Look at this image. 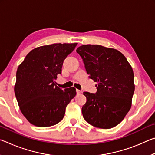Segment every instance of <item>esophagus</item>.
<instances>
[{
	"label": "esophagus",
	"instance_id": "obj_1",
	"mask_svg": "<svg viewBox=\"0 0 155 155\" xmlns=\"http://www.w3.org/2000/svg\"><path fill=\"white\" fill-rule=\"evenodd\" d=\"M77 94H81V93H82V91L79 90H77Z\"/></svg>",
	"mask_w": 155,
	"mask_h": 155
}]
</instances>
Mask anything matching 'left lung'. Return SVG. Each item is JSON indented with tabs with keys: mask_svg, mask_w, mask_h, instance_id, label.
<instances>
[{
	"mask_svg": "<svg viewBox=\"0 0 155 155\" xmlns=\"http://www.w3.org/2000/svg\"><path fill=\"white\" fill-rule=\"evenodd\" d=\"M80 54L87 74L97 82V92L85 91L84 119L94 127L109 129L121 122L129 111L135 91L134 74L124 54L101 45H83Z\"/></svg>",
	"mask_w": 155,
	"mask_h": 155,
	"instance_id": "8db88e82",
	"label": "left lung"
}]
</instances>
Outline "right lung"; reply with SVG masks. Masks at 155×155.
<instances>
[{
  "label": "right lung",
  "mask_w": 155,
  "mask_h": 155,
  "mask_svg": "<svg viewBox=\"0 0 155 155\" xmlns=\"http://www.w3.org/2000/svg\"><path fill=\"white\" fill-rule=\"evenodd\" d=\"M77 45L59 43L38 47L18 66L15 95L21 112L33 125L51 127L64 118L65 108L77 92L73 87L61 90L54 80Z\"/></svg>",
  "instance_id": "1"
}]
</instances>
